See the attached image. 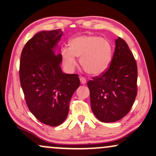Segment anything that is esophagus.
<instances>
[{
  "label": "esophagus",
  "mask_w": 156,
  "mask_h": 156,
  "mask_svg": "<svg viewBox=\"0 0 156 156\" xmlns=\"http://www.w3.org/2000/svg\"><path fill=\"white\" fill-rule=\"evenodd\" d=\"M80 83H81L82 84H85L86 83V78H84V77H80Z\"/></svg>",
  "instance_id": "1"
}]
</instances>
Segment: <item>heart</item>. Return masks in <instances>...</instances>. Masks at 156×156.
I'll use <instances>...</instances> for the list:
<instances>
[{
	"instance_id": "heart-1",
	"label": "heart",
	"mask_w": 156,
	"mask_h": 156,
	"mask_svg": "<svg viewBox=\"0 0 156 156\" xmlns=\"http://www.w3.org/2000/svg\"><path fill=\"white\" fill-rule=\"evenodd\" d=\"M69 45L70 47L63 46L61 51L62 60L68 70L76 68V56H80V65L93 76L103 73L111 65L113 48L108 39L95 35H83L72 39Z\"/></svg>"
}]
</instances>
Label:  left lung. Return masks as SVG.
<instances>
[{
  "instance_id": "obj_1",
  "label": "left lung",
  "mask_w": 156,
  "mask_h": 156,
  "mask_svg": "<svg viewBox=\"0 0 156 156\" xmlns=\"http://www.w3.org/2000/svg\"><path fill=\"white\" fill-rule=\"evenodd\" d=\"M137 79L138 68L133 53L126 41L118 38L109 68L87 83L91 109L98 119L113 123L129 113L138 92Z\"/></svg>"
}]
</instances>
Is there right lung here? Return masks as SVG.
<instances>
[{
    "label": "right lung",
    "instance_id": "add662e5",
    "mask_svg": "<svg viewBox=\"0 0 156 156\" xmlns=\"http://www.w3.org/2000/svg\"><path fill=\"white\" fill-rule=\"evenodd\" d=\"M62 36L61 29L38 33L26 43L20 60V82L28 109L50 126L66 120L72 95L80 86L78 74L62 72L61 54L53 52Z\"/></svg>",
    "mask_w": 156,
    "mask_h": 156
}]
</instances>
